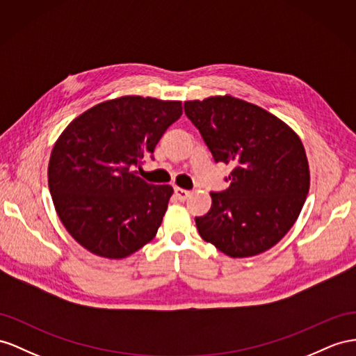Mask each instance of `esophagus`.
I'll return each mask as SVG.
<instances>
[{"instance_id":"34e87169","label":"esophagus","mask_w":356,"mask_h":356,"mask_svg":"<svg viewBox=\"0 0 356 356\" xmlns=\"http://www.w3.org/2000/svg\"><path fill=\"white\" fill-rule=\"evenodd\" d=\"M175 194H176V197L180 200V202H185V200L191 195V191L177 186V188H175Z\"/></svg>"}]
</instances>
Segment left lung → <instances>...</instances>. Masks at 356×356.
<instances>
[{
  "instance_id": "obj_1",
  "label": "left lung",
  "mask_w": 356,
  "mask_h": 356,
  "mask_svg": "<svg viewBox=\"0 0 356 356\" xmlns=\"http://www.w3.org/2000/svg\"><path fill=\"white\" fill-rule=\"evenodd\" d=\"M185 114L215 162L233 167L230 186L211 193V211L195 218L200 236L233 259L268 251L305 203L309 167L302 141L265 108L230 95L186 100Z\"/></svg>"
}]
</instances>
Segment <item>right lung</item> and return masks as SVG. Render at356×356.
I'll list each match as a JSON object with an SVG mask.
<instances>
[{
    "mask_svg": "<svg viewBox=\"0 0 356 356\" xmlns=\"http://www.w3.org/2000/svg\"><path fill=\"white\" fill-rule=\"evenodd\" d=\"M181 115L180 100L120 96L72 120L51 152L48 185L63 225L95 256H131L158 233L172 195L134 167Z\"/></svg>",
    "mask_w": 356,
    "mask_h": 356,
    "instance_id": "add662e5",
    "label": "right lung"
}]
</instances>
